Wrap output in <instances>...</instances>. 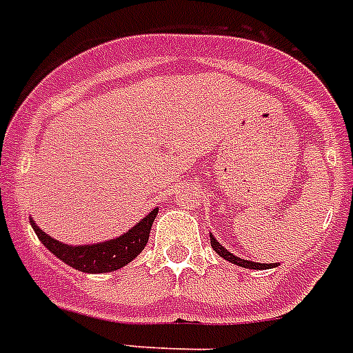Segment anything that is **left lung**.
I'll use <instances>...</instances> for the list:
<instances>
[{
  "instance_id": "1",
  "label": "left lung",
  "mask_w": 353,
  "mask_h": 353,
  "mask_svg": "<svg viewBox=\"0 0 353 353\" xmlns=\"http://www.w3.org/2000/svg\"><path fill=\"white\" fill-rule=\"evenodd\" d=\"M210 245H212V249H214V251L218 252L221 258H225V260L236 263V265H240V268H247V269H269V268H273V263H258V262H251V260H241V258L234 256V254L227 251L225 247L221 245L220 241L216 240L212 234H210Z\"/></svg>"
}]
</instances>
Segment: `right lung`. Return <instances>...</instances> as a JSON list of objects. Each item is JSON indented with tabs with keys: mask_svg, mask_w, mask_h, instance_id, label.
Wrapping results in <instances>:
<instances>
[{
	"mask_svg": "<svg viewBox=\"0 0 353 353\" xmlns=\"http://www.w3.org/2000/svg\"><path fill=\"white\" fill-rule=\"evenodd\" d=\"M157 210L159 209L152 210L150 214H146L139 221L137 225L132 227L130 231L115 240L93 243V245H68V243H62V241L47 236L32 220H30V225L41 243L54 256L68 263L69 268L82 271V273H110V271L124 268L143 251L144 245L148 243L150 229L157 216Z\"/></svg>",
	"mask_w": 353,
	"mask_h": 353,
	"instance_id": "add662e5",
	"label": "right lung"
}]
</instances>
